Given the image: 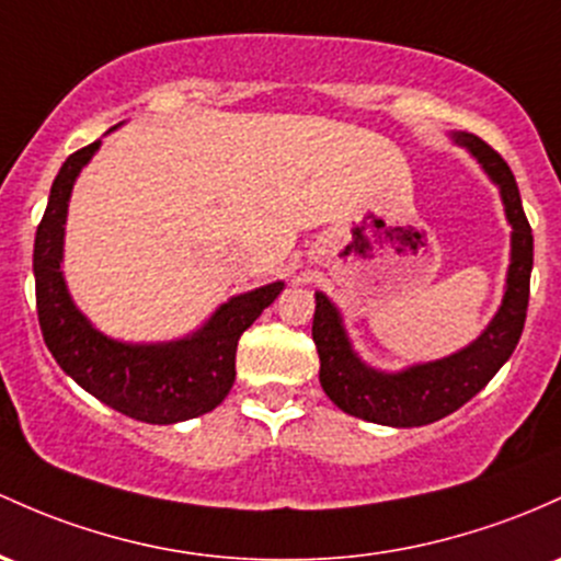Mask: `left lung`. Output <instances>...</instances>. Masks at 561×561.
<instances>
[{
  "mask_svg": "<svg viewBox=\"0 0 561 561\" xmlns=\"http://www.w3.org/2000/svg\"><path fill=\"white\" fill-rule=\"evenodd\" d=\"M453 138L466 146L482 162L492 181L501 186L506 218L514 229L506 295H503V306L490 328L469 348L458 351L447 359L386 375L370 370L356 359L335 306L330 304L328 295L317 293L311 335L319 354V383L343 412L362 417V421L380 423V426H426V423L439 421V417L463 408L471 397H477L490 383L492 375L506 365L519 343L522 330H525L527 300H530L533 229L527 224L525 207H522L514 172L506 159L477 135L458 133Z\"/></svg>",
  "mask_w": 561,
  "mask_h": 561,
  "instance_id": "left-lung-1",
  "label": "left lung"
}]
</instances>
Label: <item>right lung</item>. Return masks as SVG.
<instances>
[{
	"label": "right lung",
	"mask_w": 561,
	"mask_h": 561,
	"mask_svg": "<svg viewBox=\"0 0 561 561\" xmlns=\"http://www.w3.org/2000/svg\"><path fill=\"white\" fill-rule=\"evenodd\" d=\"M101 140L73 151L53 181L34 239L36 313L42 337L64 373L84 391L144 423H178L218 408L237 375V343L282 293V282L237 295L186 341L127 346L108 341L71 304L60 255L71 186Z\"/></svg>",
	"instance_id": "obj_1"
}]
</instances>
